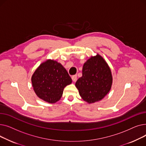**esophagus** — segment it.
<instances>
[{"label":"esophagus","instance_id":"esophagus-1","mask_svg":"<svg viewBox=\"0 0 146 146\" xmlns=\"http://www.w3.org/2000/svg\"><path fill=\"white\" fill-rule=\"evenodd\" d=\"M77 74H75V75H73V76H72V80H73V82H76V80H77Z\"/></svg>","mask_w":146,"mask_h":146}]
</instances>
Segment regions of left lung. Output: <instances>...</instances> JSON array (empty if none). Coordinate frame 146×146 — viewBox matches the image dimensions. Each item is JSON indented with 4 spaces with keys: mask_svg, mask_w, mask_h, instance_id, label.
I'll use <instances>...</instances> for the list:
<instances>
[{
    "mask_svg": "<svg viewBox=\"0 0 146 146\" xmlns=\"http://www.w3.org/2000/svg\"><path fill=\"white\" fill-rule=\"evenodd\" d=\"M112 83L110 67L104 58L97 54L84 64L82 76L75 85L82 98L90 104L103 99L110 92Z\"/></svg>",
    "mask_w": 146,
    "mask_h": 146,
    "instance_id": "1",
    "label": "left lung"
}]
</instances>
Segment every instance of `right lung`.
Instances as JSON below:
<instances>
[{
  "label": "right lung",
  "instance_id": "1",
  "mask_svg": "<svg viewBox=\"0 0 146 146\" xmlns=\"http://www.w3.org/2000/svg\"><path fill=\"white\" fill-rule=\"evenodd\" d=\"M31 80L36 95L51 104L60 100L64 88L72 82L63 66L57 61L50 60L38 67Z\"/></svg>",
  "mask_w": 146,
  "mask_h": 146
}]
</instances>
